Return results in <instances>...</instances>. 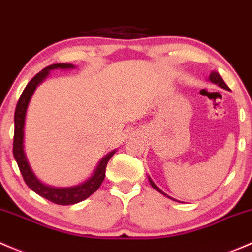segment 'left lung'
Here are the masks:
<instances>
[{"mask_svg":"<svg viewBox=\"0 0 252 252\" xmlns=\"http://www.w3.org/2000/svg\"><path fill=\"white\" fill-rule=\"evenodd\" d=\"M209 80H210V81L212 82V84H216V85H219L220 87H222V88H224V90H228V91H229V87H228L227 85H225V82L223 81V80H222V77L220 76V74H219V72H216V71H212L211 74H210V77H209ZM149 182H150V184H152V187H153V188L155 189V190H158V191H159V193L164 194L165 196H167V198H170V196H168L167 194H165L164 191L161 190V189H160V188H158V186H157V184H155L154 182H153V181L150 180V178H149ZM171 199H172V198H171Z\"/></svg>","mask_w":252,"mask_h":252,"instance_id":"left-lung-1","label":"left lung"}]
</instances>
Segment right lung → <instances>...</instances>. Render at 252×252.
Instances as JSON below:
<instances>
[{"instance_id": "1", "label": "right lung", "mask_w": 252, "mask_h": 252, "mask_svg": "<svg viewBox=\"0 0 252 252\" xmlns=\"http://www.w3.org/2000/svg\"><path fill=\"white\" fill-rule=\"evenodd\" d=\"M75 68L72 64L58 63L52 64V65L46 66L45 69L41 70L38 74H36L32 79L30 80L29 84L23 91L19 100H18L17 108L14 113V139H13V155L17 161L19 170L22 172L23 178L25 183L28 184L30 189H32L35 193L42 198L47 199L54 204L58 205H72L77 204L80 201L85 200L88 196L92 195L95 190L100 187L105 177V168H107L108 161L110 158L115 154L116 150H113L109 154L105 155L99 164L95 167L93 175L85 181L84 183L79 186L68 187V188H56V187H49L43 184L37 180L35 173L31 170L29 162H28L27 155L24 152V125H25V116H27V109L29 102L35 92L36 87L48 76L49 71L54 69H72Z\"/></svg>"}]
</instances>
